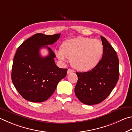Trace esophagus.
Here are the masks:
<instances>
[{
	"mask_svg": "<svg viewBox=\"0 0 132 132\" xmlns=\"http://www.w3.org/2000/svg\"><path fill=\"white\" fill-rule=\"evenodd\" d=\"M74 73V70H71V69H68V71H67V73H68V74H70V73Z\"/></svg>",
	"mask_w": 132,
	"mask_h": 132,
	"instance_id": "34e87169",
	"label": "esophagus"
}]
</instances>
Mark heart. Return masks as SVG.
I'll return each instance as SVG.
<instances>
[{"instance_id": "1", "label": "heart", "mask_w": 132, "mask_h": 132, "mask_svg": "<svg viewBox=\"0 0 132 132\" xmlns=\"http://www.w3.org/2000/svg\"><path fill=\"white\" fill-rule=\"evenodd\" d=\"M103 53V48L99 40L78 37L64 40L56 52L58 59L65 61L70 59L73 68L78 71H87L95 68Z\"/></svg>"}]
</instances>
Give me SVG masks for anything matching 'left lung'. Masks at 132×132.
Instances as JSON below:
<instances>
[{
	"label": "left lung",
	"instance_id": "left-lung-1",
	"mask_svg": "<svg viewBox=\"0 0 132 132\" xmlns=\"http://www.w3.org/2000/svg\"><path fill=\"white\" fill-rule=\"evenodd\" d=\"M103 46L102 59L87 72H76L78 81L74 92L82 103L94 105L108 97L119 79V60L116 51L106 38L101 36Z\"/></svg>",
	"mask_w": 132,
	"mask_h": 132
}]
</instances>
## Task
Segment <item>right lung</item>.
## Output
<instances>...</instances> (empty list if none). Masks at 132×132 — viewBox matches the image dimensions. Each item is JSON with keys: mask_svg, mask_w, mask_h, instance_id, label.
<instances>
[{"mask_svg": "<svg viewBox=\"0 0 132 132\" xmlns=\"http://www.w3.org/2000/svg\"><path fill=\"white\" fill-rule=\"evenodd\" d=\"M61 34L45 35L36 33L23 42L18 48L12 67L11 79L16 89L28 101L39 103L53 94L57 85L67 74L55 63L53 51L48 45L58 40ZM45 47L49 54L43 57L39 50Z\"/></svg>", "mask_w": 132, "mask_h": 132, "instance_id": "add662e5", "label": "right lung"}]
</instances>
